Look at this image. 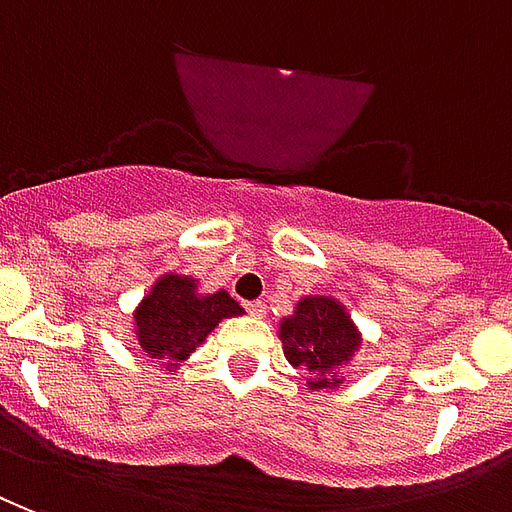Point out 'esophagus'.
<instances>
[{"label": "esophagus", "mask_w": 512, "mask_h": 512, "mask_svg": "<svg viewBox=\"0 0 512 512\" xmlns=\"http://www.w3.org/2000/svg\"><path fill=\"white\" fill-rule=\"evenodd\" d=\"M245 308H248V313H251V316H256V319H261V316L267 313V308H264L261 302H245Z\"/></svg>", "instance_id": "34e87169"}]
</instances>
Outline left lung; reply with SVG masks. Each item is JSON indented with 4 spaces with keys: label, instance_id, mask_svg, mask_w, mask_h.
Returning <instances> with one entry per match:
<instances>
[{
    "label": "left lung",
    "instance_id": "8db88e82",
    "mask_svg": "<svg viewBox=\"0 0 512 512\" xmlns=\"http://www.w3.org/2000/svg\"><path fill=\"white\" fill-rule=\"evenodd\" d=\"M281 341L286 360L300 368L311 390H327L343 384L341 371L352 363L363 346L352 316L333 297H302L292 316L281 322Z\"/></svg>",
    "mask_w": 512,
    "mask_h": 512
}]
</instances>
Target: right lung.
I'll return each instance as SVG.
<instances>
[{
  "label": "right lung",
  "mask_w": 512,
  "mask_h": 512,
  "mask_svg": "<svg viewBox=\"0 0 512 512\" xmlns=\"http://www.w3.org/2000/svg\"><path fill=\"white\" fill-rule=\"evenodd\" d=\"M240 302L226 289L215 294H199V281L188 275H163L155 281L144 300L133 311V333L141 352L166 371L177 368L196 352L199 343L218 327L223 319L240 316Z\"/></svg>",
  "instance_id": "1"
}]
</instances>
